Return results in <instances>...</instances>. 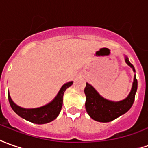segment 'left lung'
I'll list each match as a JSON object with an SVG mask.
<instances>
[{"instance_id":"8db88e82","label":"left lung","mask_w":148,"mask_h":148,"mask_svg":"<svg viewBox=\"0 0 148 148\" xmlns=\"http://www.w3.org/2000/svg\"><path fill=\"white\" fill-rule=\"evenodd\" d=\"M125 62L135 72L134 67L130 62L127 57H125ZM137 87L138 81L136 76H134L132 89L128 97L119 102H112L103 99L97 93L94 87L87 83L84 92L87 99L85 108L87 113L93 120L99 122H108L116 119L121 115L125 113L133 105Z\"/></svg>"}]
</instances>
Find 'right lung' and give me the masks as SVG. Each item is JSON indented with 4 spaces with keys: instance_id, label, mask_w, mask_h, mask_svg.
<instances>
[{
    "instance_id": "obj_1",
    "label": "right lung",
    "mask_w": 148,
    "mask_h": 148,
    "mask_svg": "<svg viewBox=\"0 0 148 148\" xmlns=\"http://www.w3.org/2000/svg\"><path fill=\"white\" fill-rule=\"evenodd\" d=\"M72 84H73V82H69L64 84L61 88L59 93L57 94V97L53 99L51 103L38 108L27 109V108H23L16 105L11 99L9 91H8V99H9V102L12 109L18 116L36 124H45L56 119L57 116L59 115L61 110V107H62L64 92Z\"/></svg>"
}]
</instances>
